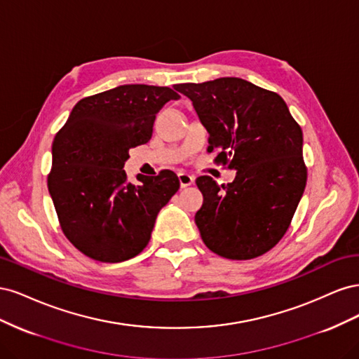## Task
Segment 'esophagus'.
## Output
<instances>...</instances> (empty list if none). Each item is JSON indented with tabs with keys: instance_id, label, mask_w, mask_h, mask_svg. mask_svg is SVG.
Wrapping results in <instances>:
<instances>
[{
	"instance_id": "esophagus-1",
	"label": "esophagus",
	"mask_w": 359,
	"mask_h": 359,
	"mask_svg": "<svg viewBox=\"0 0 359 359\" xmlns=\"http://www.w3.org/2000/svg\"><path fill=\"white\" fill-rule=\"evenodd\" d=\"M178 180H180L181 189H186V187L191 186V184L194 182V178L191 175H189V173H186V172H180L178 173Z\"/></svg>"
}]
</instances>
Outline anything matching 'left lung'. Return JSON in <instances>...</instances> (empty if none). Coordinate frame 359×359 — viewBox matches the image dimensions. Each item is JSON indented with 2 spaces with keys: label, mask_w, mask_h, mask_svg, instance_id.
<instances>
[{
  "label": "left lung",
  "mask_w": 359,
  "mask_h": 359,
  "mask_svg": "<svg viewBox=\"0 0 359 359\" xmlns=\"http://www.w3.org/2000/svg\"><path fill=\"white\" fill-rule=\"evenodd\" d=\"M210 133L208 151L236 177L219 186L199 177L202 208L194 215L205 245L233 260L266 253L283 235L307 182L302 130L281 97L240 78L180 83Z\"/></svg>",
  "instance_id": "1"
}]
</instances>
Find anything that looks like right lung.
Segmentation results:
<instances>
[{
    "instance_id": "add662e5",
    "label": "right lung",
    "mask_w": 359,
    "mask_h": 359,
    "mask_svg": "<svg viewBox=\"0 0 359 359\" xmlns=\"http://www.w3.org/2000/svg\"><path fill=\"white\" fill-rule=\"evenodd\" d=\"M180 97L168 86L119 85L76 103L53 139L48 189L64 235L85 256L124 262L149 243L178 177L161 170L132 184L123 168L151 139L156 114Z\"/></svg>"
}]
</instances>
